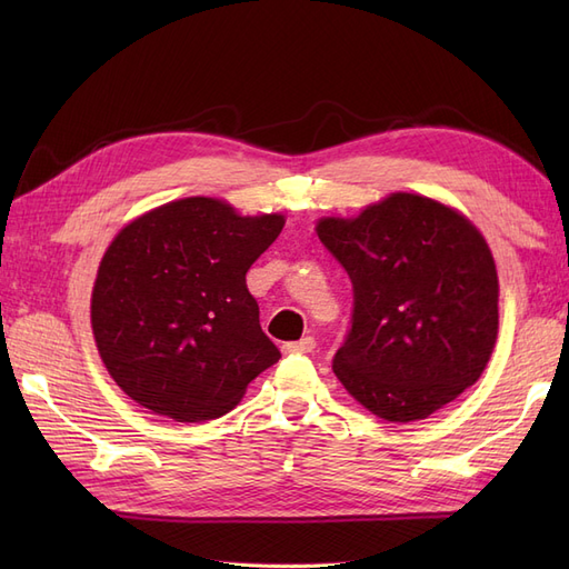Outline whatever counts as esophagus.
Listing matches in <instances>:
<instances>
[{
    "label": "esophagus",
    "instance_id": "34e87169",
    "mask_svg": "<svg viewBox=\"0 0 569 569\" xmlns=\"http://www.w3.org/2000/svg\"><path fill=\"white\" fill-rule=\"evenodd\" d=\"M316 349V339L313 337H303L299 341H289L282 347L284 353L289 356H303V353H311Z\"/></svg>",
    "mask_w": 569,
    "mask_h": 569
}]
</instances>
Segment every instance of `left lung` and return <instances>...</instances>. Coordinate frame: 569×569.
<instances>
[{
    "mask_svg": "<svg viewBox=\"0 0 569 569\" xmlns=\"http://www.w3.org/2000/svg\"><path fill=\"white\" fill-rule=\"evenodd\" d=\"M316 230L353 284L332 370L360 406L389 422L425 420L479 380L498 335V274L468 218L396 192Z\"/></svg>",
    "mask_w": 569,
    "mask_h": 569,
    "instance_id": "1",
    "label": "left lung"
}]
</instances>
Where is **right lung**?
Returning <instances> with one entry per match:
<instances>
[{
  "label": "right lung",
  "mask_w": 569,
  "mask_h": 569,
  "mask_svg": "<svg viewBox=\"0 0 569 569\" xmlns=\"http://www.w3.org/2000/svg\"><path fill=\"white\" fill-rule=\"evenodd\" d=\"M284 216H239L189 197L116 234L92 291L101 360L132 401L178 422L232 410L280 351L261 330L247 272Z\"/></svg>",
  "instance_id": "obj_1"
}]
</instances>
